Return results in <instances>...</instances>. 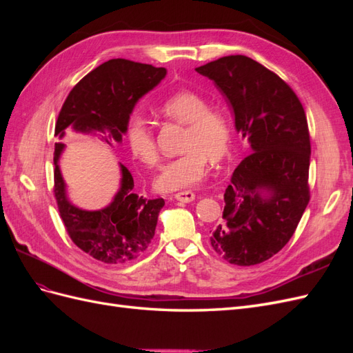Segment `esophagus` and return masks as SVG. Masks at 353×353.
<instances>
[{"label":"esophagus","instance_id":"1","mask_svg":"<svg viewBox=\"0 0 353 353\" xmlns=\"http://www.w3.org/2000/svg\"><path fill=\"white\" fill-rule=\"evenodd\" d=\"M174 197H175V200H178V201L190 203V201L194 200L196 196H194L193 191H179V193H176Z\"/></svg>","mask_w":353,"mask_h":353}]
</instances>
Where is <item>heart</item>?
I'll list each match as a JSON object with an SVG mask.
<instances>
[{"mask_svg":"<svg viewBox=\"0 0 353 353\" xmlns=\"http://www.w3.org/2000/svg\"><path fill=\"white\" fill-rule=\"evenodd\" d=\"M160 113L166 119L187 125L179 157L168 162L154 179V187L162 193H170L197 185L206 176L209 159L219 162L231 147V125L227 116L216 109H209V101L193 91H178L162 103ZM128 148L145 166L159 163L156 137L141 117H135L126 132Z\"/></svg>","mask_w":353,"mask_h":353,"instance_id":"1","label":"heart"}]
</instances>
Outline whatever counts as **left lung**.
Returning a JSON list of instances; mask_svg holds the SVG:
<instances>
[{
  "label": "left lung",
  "instance_id": "left-lung-1",
  "mask_svg": "<svg viewBox=\"0 0 353 353\" xmlns=\"http://www.w3.org/2000/svg\"><path fill=\"white\" fill-rule=\"evenodd\" d=\"M196 70L215 82L250 145L223 194V221L210 244L234 265L265 262L292 239L309 203L303 105L279 74L250 57H221Z\"/></svg>",
  "mask_w": 353,
  "mask_h": 353
}]
</instances>
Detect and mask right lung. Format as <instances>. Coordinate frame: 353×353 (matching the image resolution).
<instances>
[{"mask_svg": "<svg viewBox=\"0 0 353 353\" xmlns=\"http://www.w3.org/2000/svg\"><path fill=\"white\" fill-rule=\"evenodd\" d=\"M165 68L125 59H113L82 78L69 92L56 123V137L66 131L100 134L113 147L122 143L130 116L143 95L165 78ZM65 144L54 147V196L60 216L72 241L104 263L121 265L141 256L154 237L163 199L147 200L134 191V178L121 163V187L108 206L85 210L70 203L59 166Z\"/></svg>", "mask_w": 353, "mask_h": 353, "instance_id": "right-lung-1", "label": "right lung"}]
</instances>
